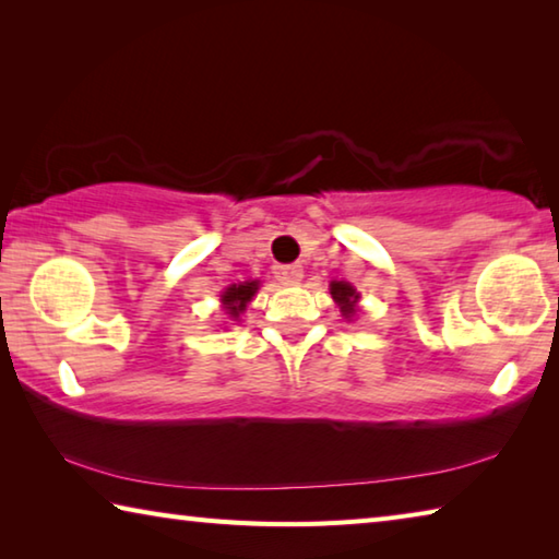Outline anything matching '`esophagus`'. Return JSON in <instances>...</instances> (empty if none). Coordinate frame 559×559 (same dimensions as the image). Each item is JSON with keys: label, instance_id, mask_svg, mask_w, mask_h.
<instances>
[{"label": "esophagus", "instance_id": "1", "mask_svg": "<svg viewBox=\"0 0 559 559\" xmlns=\"http://www.w3.org/2000/svg\"><path fill=\"white\" fill-rule=\"evenodd\" d=\"M273 273H276V278L283 283V286H296L302 278V269L298 263H286V266H273Z\"/></svg>", "mask_w": 559, "mask_h": 559}]
</instances>
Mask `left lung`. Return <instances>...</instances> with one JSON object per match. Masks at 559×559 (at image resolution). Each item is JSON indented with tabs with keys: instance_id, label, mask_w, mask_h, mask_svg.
Instances as JSON below:
<instances>
[{
	"instance_id": "left-lung-1",
	"label": "left lung",
	"mask_w": 559,
	"mask_h": 559,
	"mask_svg": "<svg viewBox=\"0 0 559 559\" xmlns=\"http://www.w3.org/2000/svg\"><path fill=\"white\" fill-rule=\"evenodd\" d=\"M330 296H333V300L340 306V313L347 320L357 313L359 293L355 290V286H349L345 281H333L330 283Z\"/></svg>"
}]
</instances>
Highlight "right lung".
<instances>
[{
    "label": "right lung",
    "mask_w": 559,
    "mask_h": 559,
    "mask_svg": "<svg viewBox=\"0 0 559 559\" xmlns=\"http://www.w3.org/2000/svg\"><path fill=\"white\" fill-rule=\"evenodd\" d=\"M259 281H243V283H231L229 288L222 293V308L231 320H239L241 313L249 306L251 298L257 296Z\"/></svg>",
    "instance_id": "obj_1"
}]
</instances>
